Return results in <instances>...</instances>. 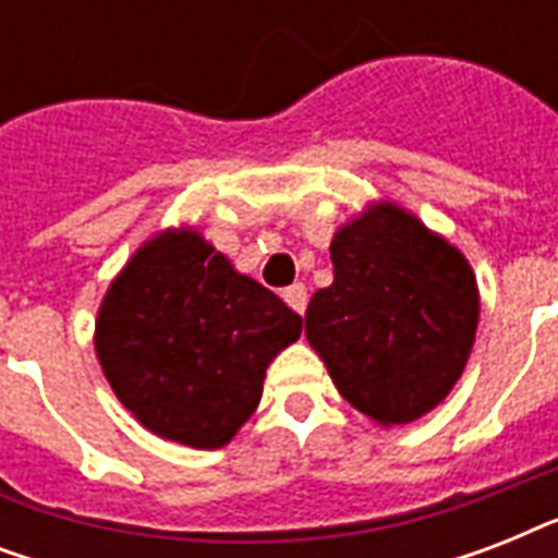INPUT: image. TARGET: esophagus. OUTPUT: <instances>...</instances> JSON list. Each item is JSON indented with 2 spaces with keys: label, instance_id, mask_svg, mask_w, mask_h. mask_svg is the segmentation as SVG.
<instances>
[{
  "label": "esophagus",
  "instance_id": "esophagus-1",
  "mask_svg": "<svg viewBox=\"0 0 558 558\" xmlns=\"http://www.w3.org/2000/svg\"><path fill=\"white\" fill-rule=\"evenodd\" d=\"M283 301H287L295 313H304L306 310V287L304 283H292V287L283 289Z\"/></svg>",
  "mask_w": 558,
  "mask_h": 558
}]
</instances>
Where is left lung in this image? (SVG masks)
I'll use <instances>...</instances> for the list:
<instances>
[{
    "label": "left lung",
    "instance_id": "8db88e82",
    "mask_svg": "<svg viewBox=\"0 0 558 558\" xmlns=\"http://www.w3.org/2000/svg\"><path fill=\"white\" fill-rule=\"evenodd\" d=\"M332 283L306 306V339L350 405L381 425L446 399L477 327L463 254L397 205L371 208L330 245Z\"/></svg>",
    "mask_w": 558,
    "mask_h": 558
}]
</instances>
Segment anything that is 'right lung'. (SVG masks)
<instances>
[{"label": "right lung", "mask_w": 558, "mask_h": 558, "mask_svg": "<svg viewBox=\"0 0 558 558\" xmlns=\"http://www.w3.org/2000/svg\"><path fill=\"white\" fill-rule=\"evenodd\" d=\"M301 327V315L199 234L165 231L112 280L95 348L138 423L193 449H217L254 414L263 373Z\"/></svg>", "instance_id": "right-lung-1"}]
</instances>
